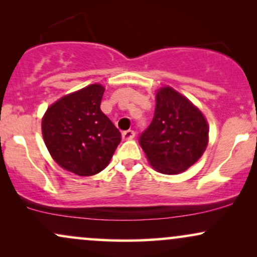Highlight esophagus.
Listing matches in <instances>:
<instances>
[{"label": "esophagus", "instance_id": "34e87169", "mask_svg": "<svg viewBox=\"0 0 257 257\" xmlns=\"http://www.w3.org/2000/svg\"><path fill=\"white\" fill-rule=\"evenodd\" d=\"M123 140H132L135 138V132L134 131H125L122 133Z\"/></svg>", "mask_w": 257, "mask_h": 257}]
</instances>
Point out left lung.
Segmentation results:
<instances>
[{"label":"left lung","mask_w":257,"mask_h":257,"mask_svg":"<svg viewBox=\"0 0 257 257\" xmlns=\"http://www.w3.org/2000/svg\"><path fill=\"white\" fill-rule=\"evenodd\" d=\"M208 135L202 112L173 88L166 87L156 95L155 116L139 143L150 164L170 175L185 172L202 157Z\"/></svg>","instance_id":"8db88e82"}]
</instances>
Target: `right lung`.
<instances>
[{"instance_id":"obj_1","label":"right lung","mask_w":257,"mask_h":257,"mask_svg":"<svg viewBox=\"0 0 257 257\" xmlns=\"http://www.w3.org/2000/svg\"><path fill=\"white\" fill-rule=\"evenodd\" d=\"M105 88L90 84L54 102L42 119L47 149L60 167L95 175L110 163L122 135L100 110Z\"/></svg>"}]
</instances>
